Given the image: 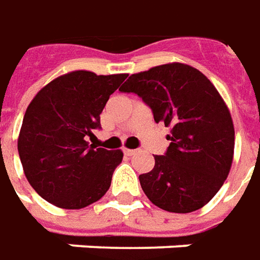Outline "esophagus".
Instances as JSON below:
<instances>
[{"label": "esophagus", "mask_w": 260, "mask_h": 260, "mask_svg": "<svg viewBox=\"0 0 260 260\" xmlns=\"http://www.w3.org/2000/svg\"><path fill=\"white\" fill-rule=\"evenodd\" d=\"M135 152H137L135 149H128V148H125V149H123V154H125V155H128V157L135 155Z\"/></svg>", "instance_id": "1"}]
</instances>
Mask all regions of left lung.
I'll list each match as a JSON object with an SVG mask.
<instances>
[{
  "label": "left lung",
  "instance_id": "obj_1",
  "mask_svg": "<svg viewBox=\"0 0 260 260\" xmlns=\"http://www.w3.org/2000/svg\"><path fill=\"white\" fill-rule=\"evenodd\" d=\"M119 90L138 94L154 121L170 128L167 152L139 175L148 199L171 213L202 209L228 178L235 151L233 121L217 89L197 69L168 63L131 75Z\"/></svg>",
  "mask_w": 260,
  "mask_h": 260
}]
</instances>
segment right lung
Instances as JSON below:
<instances>
[{
  "label": "right lung",
  "mask_w": 260,
  "mask_h": 260,
  "mask_svg": "<svg viewBox=\"0 0 260 260\" xmlns=\"http://www.w3.org/2000/svg\"><path fill=\"white\" fill-rule=\"evenodd\" d=\"M126 76L70 72L44 86L28 105L18 154L28 183L46 202L77 210L109 190L123 154L86 139L101 129L103 108Z\"/></svg>",
  "instance_id": "obj_1"
}]
</instances>
